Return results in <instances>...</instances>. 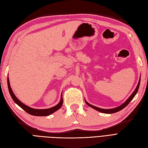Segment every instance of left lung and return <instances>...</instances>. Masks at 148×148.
<instances>
[{
	"mask_svg": "<svg viewBox=\"0 0 148 148\" xmlns=\"http://www.w3.org/2000/svg\"><path fill=\"white\" fill-rule=\"evenodd\" d=\"M140 81H139L138 82V86H136L135 90L134 91V92L132 93V95L129 97L128 99L125 101L123 104L122 105L120 106L119 107H116V108H114V109H101V108H99V107H97L96 106H94L91 104H89V103H88L86 101H85L86 103V104L88 106H89V107H92V108L95 109V110L99 111V112H102V113H104V114H113V113H115V112H117L122 110L123 108H125V107H126L130 102H131V101L133 99V97H135V96L136 95V93L138 91V89H139V86H140Z\"/></svg>",
	"mask_w": 148,
	"mask_h": 148,
	"instance_id": "1",
	"label": "left lung"
}]
</instances>
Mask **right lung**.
<instances>
[{
    "label": "right lung",
    "mask_w": 148,
    "mask_h": 148,
    "mask_svg": "<svg viewBox=\"0 0 148 148\" xmlns=\"http://www.w3.org/2000/svg\"><path fill=\"white\" fill-rule=\"evenodd\" d=\"M7 84H8V91H9L10 95L12 98V99L14 101V102L16 103L17 105H18L21 109H23L26 112L28 113L30 115H34V116H47L50 115L52 113L54 112L56 110H59L60 107H62V104H63V99H62V97H61V99L60 102L58 104L57 106L51 107V108L46 109H33L31 107H29L23 104L21 102H20L18 99H17L16 97L15 96L14 93L13 92L12 89L10 87V82H9V79L8 78H7Z\"/></svg>",
    "instance_id": "right-lung-1"
}]
</instances>
